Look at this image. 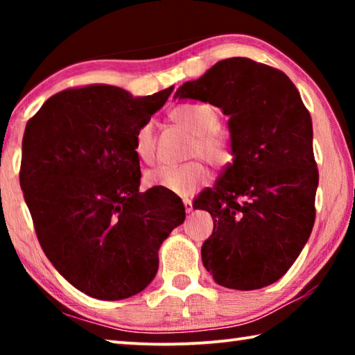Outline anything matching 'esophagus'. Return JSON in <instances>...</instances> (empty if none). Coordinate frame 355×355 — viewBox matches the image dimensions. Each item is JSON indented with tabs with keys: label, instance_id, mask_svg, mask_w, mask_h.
<instances>
[{
	"label": "esophagus",
	"instance_id": "1",
	"mask_svg": "<svg viewBox=\"0 0 355 355\" xmlns=\"http://www.w3.org/2000/svg\"><path fill=\"white\" fill-rule=\"evenodd\" d=\"M183 205H184V211L186 213H192V209H194V208H192V203H191V200H188V199H184L183 200Z\"/></svg>",
	"mask_w": 355,
	"mask_h": 355
}]
</instances>
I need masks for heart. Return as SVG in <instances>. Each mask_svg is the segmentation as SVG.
I'll list each match as a JSON object with an SVG mask.
<instances>
[{
	"label": "heart",
	"mask_w": 355,
	"mask_h": 355,
	"mask_svg": "<svg viewBox=\"0 0 355 355\" xmlns=\"http://www.w3.org/2000/svg\"><path fill=\"white\" fill-rule=\"evenodd\" d=\"M169 119L191 136L188 156H200L216 169L227 167L233 161L230 139L219 130V114L208 103H183L173 107ZM137 159L152 164L156 153V136L152 122L137 128L133 144ZM208 182V171L200 159H191L180 166H159L146 172L148 186H159L175 196H191Z\"/></svg>",
	"instance_id": "obj_1"
}]
</instances>
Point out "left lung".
<instances>
[{"instance_id":"1","label":"left lung","mask_w":355,"mask_h":355,"mask_svg":"<svg viewBox=\"0 0 355 355\" xmlns=\"http://www.w3.org/2000/svg\"><path fill=\"white\" fill-rule=\"evenodd\" d=\"M173 97L205 101L230 117L233 161L192 205L214 224L203 266L232 290L274 284L304 249L316 214L313 127L299 91L279 69L228 58Z\"/></svg>"}]
</instances>
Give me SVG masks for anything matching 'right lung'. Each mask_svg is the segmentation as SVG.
Here are the masks:
<instances>
[{
    "instance_id": "right-lung-1",
    "label": "right lung",
    "mask_w": 355,
    "mask_h": 355,
    "mask_svg": "<svg viewBox=\"0 0 355 355\" xmlns=\"http://www.w3.org/2000/svg\"><path fill=\"white\" fill-rule=\"evenodd\" d=\"M173 87L133 98L91 84L48 98L28 120L20 186L35 235L58 272L87 296L120 300L158 271V250L184 207L163 188L139 192L137 128Z\"/></svg>"
}]
</instances>
